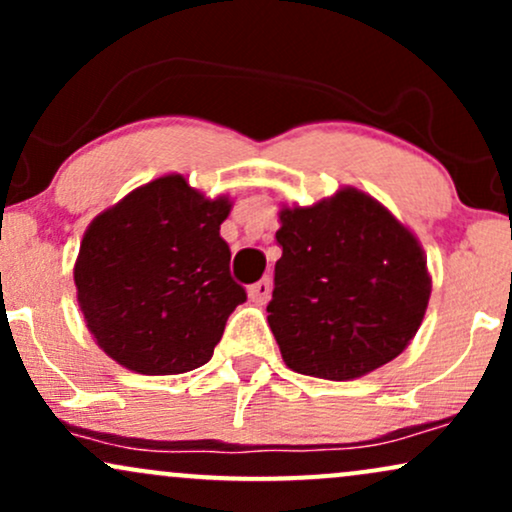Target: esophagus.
Returning a JSON list of instances; mask_svg holds the SVG:
<instances>
[{
    "mask_svg": "<svg viewBox=\"0 0 512 512\" xmlns=\"http://www.w3.org/2000/svg\"><path fill=\"white\" fill-rule=\"evenodd\" d=\"M269 293H272V284H269V279H260V281H257V284L248 286V298L255 305L267 303Z\"/></svg>",
    "mask_w": 512,
    "mask_h": 512,
    "instance_id": "esophagus-1",
    "label": "esophagus"
}]
</instances>
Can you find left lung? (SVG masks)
Segmentation results:
<instances>
[{"label": "left lung", "mask_w": 512, "mask_h": 512, "mask_svg": "<svg viewBox=\"0 0 512 512\" xmlns=\"http://www.w3.org/2000/svg\"><path fill=\"white\" fill-rule=\"evenodd\" d=\"M279 223L267 322L286 366L356 380L402 354L431 298L419 238L356 187L308 207L281 204Z\"/></svg>", "instance_id": "obj_1"}]
</instances>
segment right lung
<instances>
[{
	"label": "right lung",
	"mask_w": 512,
	"mask_h": 512,
	"mask_svg": "<svg viewBox=\"0 0 512 512\" xmlns=\"http://www.w3.org/2000/svg\"><path fill=\"white\" fill-rule=\"evenodd\" d=\"M231 207L228 195L207 197L168 173L88 223L74 262L76 301L113 361L142 375L209 361L228 315L248 298L219 233Z\"/></svg>",
	"instance_id": "right-lung-1"
}]
</instances>
